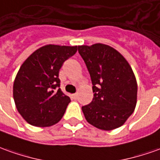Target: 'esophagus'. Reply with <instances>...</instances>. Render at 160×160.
<instances>
[{"mask_svg": "<svg viewBox=\"0 0 160 160\" xmlns=\"http://www.w3.org/2000/svg\"><path fill=\"white\" fill-rule=\"evenodd\" d=\"M72 97L74 99H76L77 97H78V93H73V94H72Z\"/></svg>", "mask_w": 160, "mask_h": 160, "instance_id": "1", "label": "esophagus"}]
</instances>
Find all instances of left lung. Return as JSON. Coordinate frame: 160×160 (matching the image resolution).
Segmentation results:
<instances>
[{"label":"left lung","instance_id":"1","mask_svg":"<svg viewBox=\"0 0 160 160\" xmlns=\"http://www.w3.org/2000/svg\"><path fill=\"white\" fill-rule=\"evenodd\" d=\"M90 73L93 98L82 107L89 124L105 131L121 127L133 112L138 86L132 69L122 54L110 46H79Z\"/></svg>","mask_w":160,"mask_h":160}]
</instances>
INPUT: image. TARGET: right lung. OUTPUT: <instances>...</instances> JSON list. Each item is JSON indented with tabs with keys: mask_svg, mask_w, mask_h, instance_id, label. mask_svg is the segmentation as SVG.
<instances>
[{
	"mask_svg": "<svg viewBox=\"0 0 160 160\" xmlns=\"http://www.w3.org/2000/svg\"><path fill=\"white\" fill-rule=\"evenodd\" d=\"M77 46L47 45L34 51L20 68L13 87L19 113L34 127H51L63 117L71 101L60 88L59 72Z\"/></svg>",
	"mask_w": 160,
	"mask_h": 160,
	"instance_id": "add662e5",
	"label": "right lung"
}]
</instances>
